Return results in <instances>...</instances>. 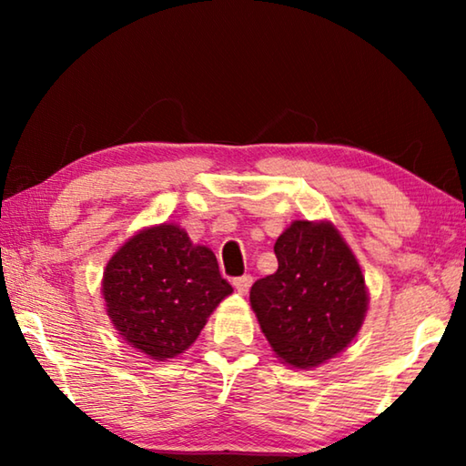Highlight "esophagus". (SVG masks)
<instances>
[{
	"label": "esophagus",
	"mask_w": 466,
	"mask_h": 466,
	"mask_svg": "<svg viewBox=\"0 0 466 466\" xmlns=\"http://www.w3.org/2000/svg\"><path fill=\"white\" fill-rule=\"evenodd\" d=\"M232 283H234V288L238 289V294H247L250 283H252V278H250V275H242V278H234Z\"/></svg>",
	"instance_id": "esophagus-1"
}]
</instances>
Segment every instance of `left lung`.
I'll return each instance as SVG.
<instances>
[{"label":"left lung","mask_w":466,"mask_h":466,"mask_svg":"<svg viewBox=\"0 0 466 466\" xmlns=\"http://www.w3.org/2000/svg\"><path fill=\"white\" fill-rule=\"evenodd\" d=\"M273 250L278 271L252 283V310L286 364L314 368L358 335L368 309L364 275L329 222H294Z\"/></svg>","instance_id":"8db88e82"}]
</instances>
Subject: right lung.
Instances as JSON below:
<instances>
[{
	"mask_svg": "<svg viewBox=\"0 0 466 466\" xmlns=\"http://www.w3.org/2000/svg\"><path fill=\"white\" fill-rule=\"evenodd\" d=\"M102 294L125 341L152 360H167L188 350L232 286L219 275L214 252L193 247L178 226L162 224L115 252Z\"/></svg>",
	"mask_w": 466,
	"mask_h": 466,
	"instance_id": "1",
	"label": "right lung"
}]
</instances>
